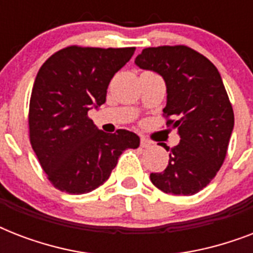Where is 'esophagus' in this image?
<instances>
[{
    "instance_id": "esophagus-1",
    "label": "esophagus",
    "mask_w": 253,
    "mask_h": 253,
    "mask_svg": "<svg viewBox=\"0 0 253 253\" xmlns=\"http://www.w3.org/2000/svg\"><path fill=\"white\" fill-rule=\"evenodd\" d=\"M151 144H152V143H151L148 139L142 136V139H140V147H142V148H148V147H151Z\"/></svg>"
}]
</instances>
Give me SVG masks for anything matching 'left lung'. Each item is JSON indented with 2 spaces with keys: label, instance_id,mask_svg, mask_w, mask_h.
Listing matches in <instances>:
<instances>
[{
  "label": "left lung",
  "instance_id": "left-lung-1",
  "mask_svg": "<svg viewBox=\"0 0 253 253\" xmlns=\"http://www.w3.org/2000/svg\"><path fill=\"white\" fill-rule=\"evenodd\" d=\"M143 69L162 75L167 84V127L178 130L180 143L169 150L164 172L151 173L164 193L193 196L208 186L227 155L234 110L218 69L188 45L148 47L135 59Z\"/></svg>",
  "mask_w": 253,
  "mask_h": 253
}]
</instances>
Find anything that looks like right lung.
Returning a JSON list of instances; mask_svg holds the SVG:
<instances>
[{
  "instance_id": "obj_1",
  "label": "right lung",
  "mask_w": 253,
  "mask_h": 253,
  "mask_svg": "<svg viewBox=\"0 0 253 253\" xmlns=\"http://www.w3.org/2000/svg\"><path fill=\"white\" fill-rule=\"evenodd\" d=\"M135 47L69 45L49 56L34 83L29 109L30 143L49 182L61 192L85 194L109 178L127 148L140 139L128 130L106 134L89 117L106 101L111 79Z\"/></svg>"
}]
</instances>
